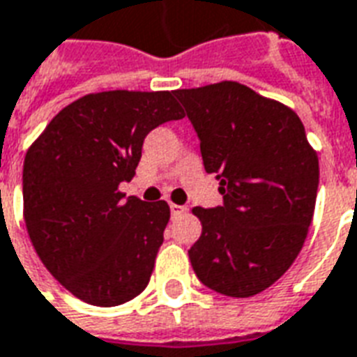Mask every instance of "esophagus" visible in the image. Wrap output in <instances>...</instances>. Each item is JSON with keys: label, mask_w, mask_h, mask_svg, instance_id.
Here are the masks:
<instances>
[{"label": "esophagus", "mask_w": 357, "mask_h": 357, "mask_svg": "<svg viewBox=\"0 0 357 357\" xmlns=\"http://www.w3.org/2000/svg\"><path fill=\"white\" fill-rule=\"evenodd\" d=\"M185 206H179V204H170V212L172 215L176 218V215H181V213H185Z\"/></svg>", "instance_id": "34e87169"}]
</instances>
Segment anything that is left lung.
Masks as SVG:
<instances>
[{
	"label": "left lung",
	"instance_id": "left-lung-1",
	"mask_svg": "<svg viewBox=\"0 0 357 357\" xmlns=\"http://www.w3.org/2000/svg\"><path fill=\"white\" fill-rule=\"evenodd\" d=\"M200 139L223 204L192 208L202 223L192 271L229 297L265 291L291 266L312 223L318 155L297 113L236 81L174 91Z\"/></svg>",
	"mask_w": 357,
	"mask_h": 357
}]
</instances>
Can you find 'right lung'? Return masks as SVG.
<instances>
[{
  "instance_id": "1",
  "label": "right lung",
  "mask_w": 357,
  "mask_h": 357,
  "mask_svg": "<svg viewBox=\"0 0 357 357\" xmlns=\"http://www.w3.org/2000/svg\"><path fill=\"white\" fill-rule=\"evenodd\" d=\"M183 117L168 91L86 94L26 153V229L47 271L77 299L117 306L149 284L170 208L125 200L119 185L134 178L145 136Z\"/></svg>"
}]
</instances>
